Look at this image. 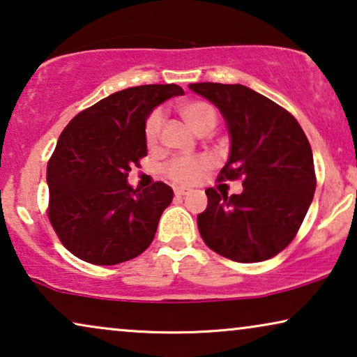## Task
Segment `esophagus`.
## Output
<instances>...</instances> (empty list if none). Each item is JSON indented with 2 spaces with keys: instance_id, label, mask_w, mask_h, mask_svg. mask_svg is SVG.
Listing matches in <instances>:
<instances>
[{
  "instance_id": "34e87169",
  "label": "esophagus",
  "mask_w": 357,
  "mask_h": 357,
  "mask_svg": "<svg viewBox=\"0 0 357 357\" xmlns=\"http://www.w3.org/2000/svg\"><path fill=\"white\" fill-rule=\"evenodd\" d=\"M190 193V188H175V197H185Z\"/></svg>"
}]
</instances>
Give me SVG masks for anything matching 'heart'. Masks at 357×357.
Returning a JSON list of instances; mask_svg holds the SVG:
<instances>
[{
  "label": "heart",
  "mask_w": 357,
  "mask_h": 357,
  "mask_svg": "<svg viewBox=\"0 0 357 357\" xmlns=\"http://www.w3.org/2000/svg\"><path fill=\"white\" fill-rule=\"evenodd\" d=\"M180 116L185 123L197 135H206L218 123V112L213 104L204 100H187L177 107ZM162 110L155 109L146 116L143 126L144 143L153 148L158 144L160 130H162ZM211 159L206 155H193V158H177L170 160L165 167V175L175 183L192 185L198 182L204 172L211 169Z\"/></svg>",
  "instance_id": "heart-1"
}]
</instances>
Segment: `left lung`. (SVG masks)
I'll return each mask as SVG.
<instances>
[{"label":"left lung","instance_id":"left-lung-1","mask_svg":"<svg viewBox=\"0 0 357 357\" xmlns=\"http://www.w3.org/2000/svg\"><path fill=\"white\" fill-rule=\"evenodd\" d=\"M190 89L221 112L231 154L218 180H242L241 195L208 188L198 214L204 243L238 263L275 257L296 237L315 192L309 139L286 109L242 84L197 82Z\"/></svg>","mask_w":357,"mask_h":357}]
</instances>
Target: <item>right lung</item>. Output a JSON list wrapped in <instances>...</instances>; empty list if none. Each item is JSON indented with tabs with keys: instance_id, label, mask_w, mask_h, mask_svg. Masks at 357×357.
I'll return each mask as SVG.
<instances>
[{
	"instance_id": "add662e5",
	"label": "right lung",
	"mask_w": 357,
	"mask_h": 357,
	"mask_svg": "<svg viewBox=\"0 0 357 357\" xmlns=\"http://www.w3.org/2000/svg\"><path fill=\"white\" fill-rule=\"evenodd\" d=\"M182 94L177 84L128 87L79 112L63 130L47 165V213L73 255L92 265H119L151 245L174 192L164 182L133 188L126 178L148 155L146 116Z\"/></svg>"
}]
</instances>
